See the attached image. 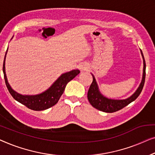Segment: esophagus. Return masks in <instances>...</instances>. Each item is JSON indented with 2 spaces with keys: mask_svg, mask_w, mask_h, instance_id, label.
<instances>
[{
  "mask_svg": "<svg viewBox=\"0 0 155 155\" xmlns=\"http://www.w3.org/2000/svg\"><path fill=\"white\" fill-rule=\"evenodd\" d=\"M88 64L87 63H82L78 66V69H80L81 71H84L88 70Z\"/></svg>",
  "mask_w": 155,
  "mask_h": 155,
  "instance_id": "obj_1",
  "label": "esophagus"
}]
</instances>
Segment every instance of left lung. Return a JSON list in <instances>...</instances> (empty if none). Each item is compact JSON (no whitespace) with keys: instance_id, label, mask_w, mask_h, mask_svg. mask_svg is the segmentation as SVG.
Wrapping results in <instances>:
<instances>
[{"instance_id":"left-lung-1","label":"left lung","mask_w":155,"mask_h":155,"mask_svg":"<svg viewBox=\"0 0 155 155\" xmlns=\"http://www.w3.org/2000/svg\"><path fill=\"white\" fill-rule=\"evenodd\" d=\"M143 58V79L141 81L140 86L137 89V91L135 92L134 94H133L131 96L126 100H111L108 99L107 97H104L103 95H101V93L99 92L98 88H97V83L95 81V78L94 76H93V82L91 84L90 88L88 91V100L90 103L91 104L93 107H95L97 110L102 112L112 113L115 112L117 111H119L125 107L128 104H129L130 102L134 101L139 95H140L141 91H142L144 84L145 81V69H146V64L145 58H144L143 54L141 51Z\"/></svg>"}]
</instances>
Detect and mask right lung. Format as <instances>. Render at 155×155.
<instances>
[{
    "mask_svg": "<svg viewBox=\"0 0 155 155\" xmlns=\"http://www.w3.org/2000/svg\"><path fill=\"white\" fill-rule=\"evenodd\" d=\"M8 51V50H7ZM6 51V53H7ZM5 53V55H6ZM5 58H4L3 71L4 74V78L6 86L8 90L9 91L10 95L13 97V98L17 101L20 102L24 105H25L30 110L34 111H41L47 110L51 107L55 105L58 103L60 97L64 93V91L66 87L67 83L72 80L76 76H77L80 73L78 69L72 70L69 72L64 73L61 75V77L58 78L52 86L49 89H48L44 93L36 95H22L19 94L13 91L8 84L7 77L5 74Z\"/></svg>",
    "mask_w": 155,
    "mask_h": 155,
    "instance_id": "add662e5",
    "label": "right lung"
}]
</instances>
